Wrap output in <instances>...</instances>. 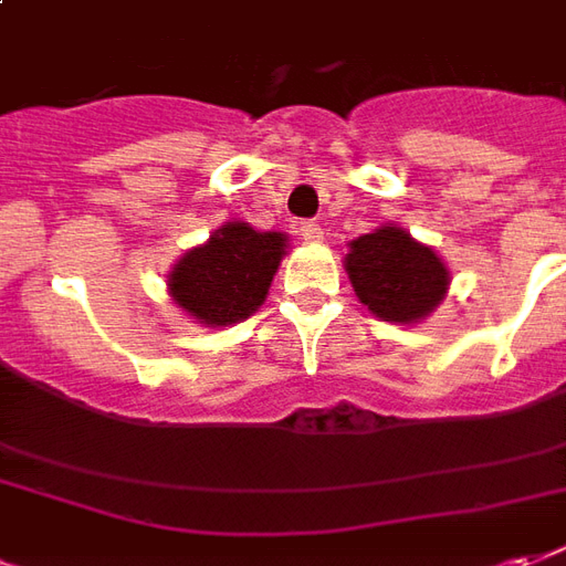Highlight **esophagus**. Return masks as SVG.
<instances>
[{
  "mask_svg": "<svg viewBox=\"0 0 566 566\" xmlns=\"http://www.w3.org/2000/svg\"><path fill=\"white\" fill-rule=\"evenodd\" d=\"M298 232L304 234V241H323V226L319 222H313V220H304L298 226Z\"/></svg>",
  "mask_w": 566,
  "mask_h": 566,
  "instance_id": "esophagus-1",
  "label": "esophagus"
}]
</instances>
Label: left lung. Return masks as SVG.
<instances>
[{"mask_svg": "<svg viewBox=\"0 0 566 566\" xmlns=\"http://www.w3.org/2000/svg\"><path fill=\"white\" fill-rule=\"evenodd\" d=\"M346 271L358 301L386 323H416L434 311L449 286L447 265L398 226L349 243Z\"/></svg>", "mask_w": 566, "mask_h": 566, "instance_id": "obj_1", "label": "left lung"}]
</instances>
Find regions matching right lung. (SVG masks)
Wrapping results in <instances>:
<instances>
[{
	"label": "right lung",
	"instance_id": "add662e5",
	"mask_svg": "<svg viewBox=\"0 0 566 566\" xmlns=\"http://www.w3.org/2000/svg\"><path fill=\"white\" fill-rule=\"evenodd\" d=\"M286 253V234L255 232L229 222L205 247L189 250L171 271V298L205 325L247 319L265 301L268 286Z\"/></svg>",
	"mask_w": 566,
	"mask_h": 566
}]
</instances>
